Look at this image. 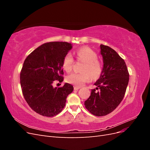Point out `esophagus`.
Masks as SVG:
<instances>
[{"instance_id": "1", "label": "esophagus", "mask_w": 150, "mask_h": 150, "mask_svg": "<svg viewBox=\"0 0 150 150\" xmlns=\"http://www.w3.org/2000/svg\"><path fill=\"white\" fill-rule=\"evenodd\" d=\"M81 88L80 87H78V86H74V90H78V89H79Z\"/></svg>"}]
</instances>
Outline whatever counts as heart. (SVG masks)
<instances>
[{"mask_svg": "<svg viewBox=\"0 0 150 150\" xmlns=\"http://www.w3.org/2000/svg\"><path fill=\"white\" fill-rule=\"evenodd\" d=\"M77 60L84 62L83 67L82 73L74 72L66 77L67 83L75 86H83L85 83L91 79V76L93 78H98L103 71L101 62L98 59V55L92 49L89 47H82L76 52ZM74 63V58L70 53H67L62 60V67L64 70L69 72L72 71Z\"/></svg>", "mask_w": 150, "mask_h": 150, "instance_id": "1", "label": "heart"}]
</instances>
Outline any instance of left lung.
<instances>
[{
    "label": "left lung",
    "instance_id": "left-lung-1",
    "mask_svg": "<svg viewBox=\"0 0 150 150\" xmlns=\"http://www.w3.org/2000/svg\"><path fill=\"white\" fill-rule=\"evenodd\" d=\"M103 59L102 73L84 101L86 108L94 116H103L114 111L123 99L129 82V72L124 59L110 47L100 45ZM99 89V92H96Z\"/></svg>",
    "mask_w": 150,
    "mask_h": 150
}]
</instances>
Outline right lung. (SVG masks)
<instances>
[{
  "label": "right lung",
  "mask_w": 150,
  "mask_h": 150,
  "mask_svg": "<svg viewBox=\"0 0 150 150\" xmlns=\"http://www.w3.org/2000/svg\"><path fill=\"white\" fill-rule=\"evenodd\" d=\"M71 49L72 44L66 42H47L35 49L24 62L20 74L22 94L32 110L40 115L59 114L74 89L69 83L53 87L56 80L63 81L62 60Z\"/></svg>",
  "instance_id": "add662e5"
}]
</instances>
